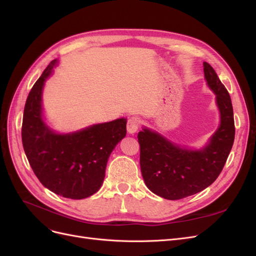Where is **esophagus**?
<instances>
[{
	"mask_svg": "<svg viewBox=\"0 0 256 256\" xmlns=\"http://www.w3.org/2000/svg\"><path fill=\"white\" fill-rule=\"evenodd\" d=\"M138 126H140V120L136 118V116L129 118L127 122V131L130 134H134L138 129Z\"/></svg>",
	"mask_w": 256,
	"mask_h": 256,
	"instance_id": "1",
	"label": "esophagus"
}]
</instances>
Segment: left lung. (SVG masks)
<instances>
[{
    "instance_id": "left-lung-1",
    "label": "left lung",
    "mask_w": 256,
    "mask_h": 256,
    "mask_svg": "<svg viewBox=\"0 0 256 256\" xmlns=\"http://www.w3.org/2000/svg\"><path fill=\"white\" fill-rule=\"evenodd\" d=\"M207 86L216 95L219 127L202 148H190L143 127L138 134L140 166L146 187L166 200H180L206 189L219 176L235 138L232 100L214 69L203 63Z\"/></svg>"
}]
</instances>
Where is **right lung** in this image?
I'll use <instances>...</instances> for the list:
<instances>
[{
	"label": "right lung",
	"mask_w": 256,
	"mask_h": 256,
	"mask_svg": "<svg viewBox=\"0 0 256 256\" xmlns=\"http://www.w3.org/2000/svg\"><path fill=\"white\" fill-rule=\"evenodd\" d=\"M60 60H53L28 96L22 122V144L35 175L46 188L72 200L96 193L104 180L111 152L126 136V118L95 124L60 134L46 122L42 109L44 82Z\"/></svg>",
	"instance_id": "add662e5"
}]
</instances>
